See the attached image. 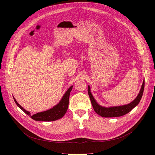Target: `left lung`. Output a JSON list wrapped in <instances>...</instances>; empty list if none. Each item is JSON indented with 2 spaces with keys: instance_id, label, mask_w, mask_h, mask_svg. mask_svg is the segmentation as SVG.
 <instances>
[{
  "instance_id": "8db88e82",
  "label": "left lung",
  "mask_w": 155,
  "mask_h": 155,
  "mask_svg": "<svg viewBox=\"0 0 155 155\" xmlns=\"http://www.w3.org/2000/svg\"><path fill=\"white\" fill-rule=\"evenodd\" d=\"M144 85L145 82L143 81V84L142 85V88L140 89V91L138 94V96L136 97V99L133 101L129 104L125 105L122 106L118 107H101L100 105L97 104V102L94 100V98L92 96L91 92L90 87H88V93L89 97H90L91 101L93 107V109L97 114L105 118H111V117H119L124 116L126 114H127L133 108L137 106L141 100V98L143 95V92L144 90Z\"/></svg>"
}]
</instances>
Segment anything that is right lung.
Wrapping results in <instances>:
<instances>
[{
  "label": "right lung",
  "instance_id": "obj_1",
  "mask_svg": "<svg viewBox=\"0 0 155 155\" xmlns=\"http://www.w3.org/2000/svg\"><path fill=\"white\" fill-rule=\"evenodd\" d=\"M72 89V86L70 87L68 91L65 92L61 100L60 101L59 104L54 106L52 109H50V110H46L44 112H38V113L35 114L34 115L31 116L30 112L26 110L24 108H22L19 104H18L15 98H13L14 101H15V104L17 106L20 108L22 110L24 111L27 115L30 116L31 118L36 121H55L61 118L65 114L66 112L68 109V103H69V96L70 92H71Z\"/></svg>",
  "mask_w": 155,
  "mask_h": 155
}]
</instances>
